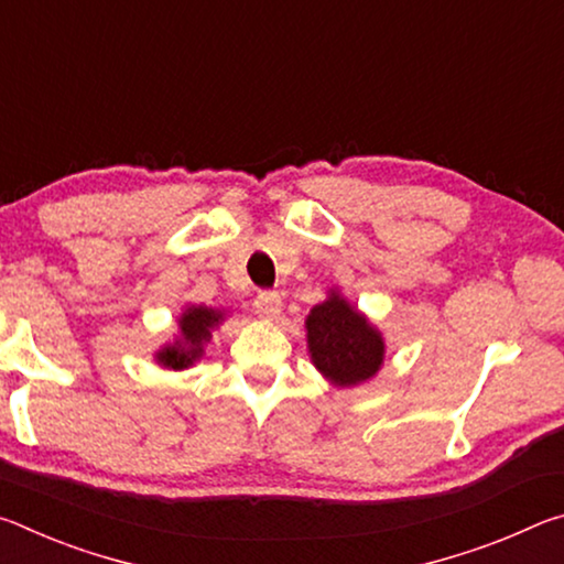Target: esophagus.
Segmentation results:
<instances>
[{
  "mask_svg": "<svg viewBox=\"0 0 564 564\" xmlns=\"http://www.w3.org/2000/svg\"><path fill=\"white\" fill-rule=\"evenodd\" d=\"M281 295L275 291H261L253 299V308L259 313L261 318H275L281 313Z\"/></svg>",
  "mask_w": 564,
  "mask_h": 564,
  "instance_id": "esophagus-1",
  "label": "esophagus"
}]
</instances>
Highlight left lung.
Returning a JSON list of instances; mask_svg holds the SVG:
<instances>
[{
    "instance_id": "obj_1",
    "label": "left lung",
    "mask_w": 564,
    "mask_h": 564,
    "mask_svg": "<svg viewBox=\"0 0 564 564\" xmlns=\"http://www.w3.org/2000/svg\"><path fill=\"white\" fill-rule=\"evenodd\" d=\"M311 362L333 386L352 388L373 378L386 358V340L362 313L338 291L313 305L308 318Z\"/></svg>"
}]
</instances>
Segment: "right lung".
Returning a JSON list of instances; mask_svg holds the SVG:
<instances>
[{
    "label": "right lung",
    "instance_id": "right-lung-1",
    "mask_svg": "<svg viewBox=\"0 0 564 564\" xmlns=\"http://www.w3.org/2000/svg\"><path fill=\"white\" fill-rule=\"evenodd\" d=\"M224 321V311L208 308V305H186L178 316V338L166 343L156 352V362L171 370L191 368L204 356V346L212 340V330Z\"/></svg>",
    "mask_w": 564,
    "mask_h": 564
}]
</instances>
